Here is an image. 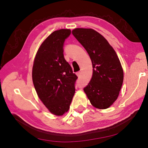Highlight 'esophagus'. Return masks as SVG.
<instances>
[{"mask_svg": "<svg viewBox=\"0 0 148 148\" xmlns=\"http://www.w3.org/2000/svg\"><path fill=\"white\" fill-rule=\"evenodd\" d=\"M76 75H77V77H79L80 76H81V75H82V72H77V73H76Z\"/></svg>", "mask_w": 148, "mask_h": 148, "instance_id": "obj_1", "label": "esophagus"}]
</instances>
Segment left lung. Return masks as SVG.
I'll use <instances>...</instances> for the list:
<instances>
[{"mask_svg":"<svg viewBox=\"0 0 148 148\" xmlns=\"http://www.w3.org/2000/svg\"><path fill=\"white\" fill-rule=\"evenodd\" d=\"M74 35L84 47L93 68L91 81L84 91L92 106L108 108L116 101L123 82V70L118 56L107 40L94 29L76 28Z\"/></svg>","mask_w":148,"mask_h":148,"instance_id":"8db88e82","label":"left lung"}]
</instances>
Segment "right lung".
I'll return each mask as SVG.
<instances>
[{
  "mask_svg": "<svg viewBox=\"0 0 148 148\" xmlns=\"http://www.w3.org/2000/svg\"><path fill=\"white\" fill-rule=\"evenodd\" d=\"M71 32L62 29L47 36L40 46L32 66V82L38 97L57 116L69 111L77 78L63 55L64 42Z\"/></svg>",
  "mask_w": 148,
  "mask_h": 148,
  "instance_id": "add662e5",
  "label": "right lung"
}]
</instances>
